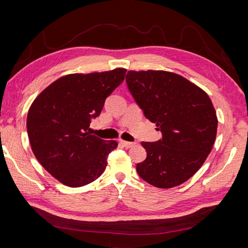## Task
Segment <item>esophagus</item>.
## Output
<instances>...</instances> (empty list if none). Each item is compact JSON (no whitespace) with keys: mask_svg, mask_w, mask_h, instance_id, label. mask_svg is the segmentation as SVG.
Returning a JSON list of instances; mask_svg holds the SVG:
<instances>
[{"mask_svg":"<svg viewBox=\"0 0 248 248\" xmlns=\"http://www.w3.org/2000/svg\"><path fill=\"white\" fill-rule=\"evenodd\" d=\"M120 144L123 145L124 148H125V149L132 148V146L136 145V143H134V142H128V141H124V140H121L120 141Z\"/></svg>","mask_w":248,"mask_h":248,"instance_id":"34e87169","label":"esophagus"}]
</instances>
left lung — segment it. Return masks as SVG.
Listing matches in <instances>:
<instances>
[{
    "label": "left lung",
    "mask_w": 248,
    "mask_h": 248,
    "mask_svg": "<svg viewBox=\"0 0 248 248\" xmlns=\"http://www.w3.org/2000/svg\"><path fill=\"white\" fill-rule=\"evenodd\" d=\"M128 89L156 124L162 139L142 142L146 158L138 163L140 177L157 188H173L194 176L211 152L217 118L203 90L167 71H129Z\"/></svg>",
    "instance_id": "left-lung-1"
}]
</instances>
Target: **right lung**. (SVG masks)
I'll return each instance as SVG.
<instances>
[{"label":"right lung","instance_id":"add662e5","mask_svg":"<svg viewBox=\"0 0 248 248\" xmlns=\"http://www.w3.org/2000/svg\"><path fill=\"white\" fill-rule=\"evenodd\" d=\"M125 69L64 75L33 100L27 133L33 154L44 169L69 187H82L104 173L117 141L91 133L105 99L124 79Z\"/></svg>","mask_w":248,"mask_h":248}]
</instances>
